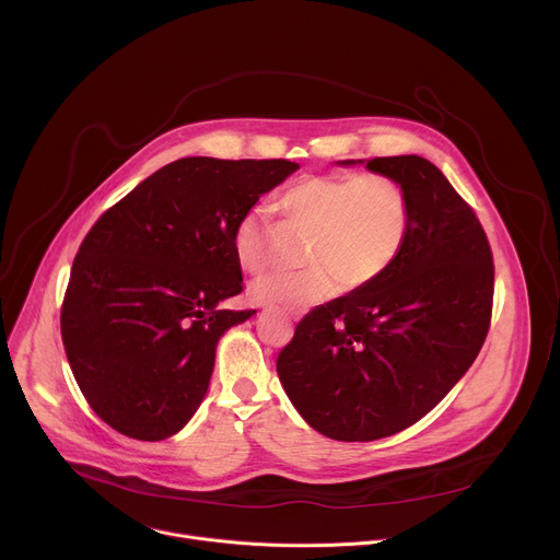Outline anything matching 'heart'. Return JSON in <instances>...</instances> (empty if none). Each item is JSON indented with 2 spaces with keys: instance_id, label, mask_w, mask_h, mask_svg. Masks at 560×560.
I'll list each match as a JSON object with an SVG mask.
<instances>
[{
  "instance_id": "1",
  "label": "heart",
  "mask_w": 560,
  "mask_h": 560,
  "mask_svg": "<svg viewBox=\"0 0 560 560\" xmlns=\"http://www.w3.org/2000/svg\"><path fill=\"white\" fill-rule=\"evenodd\" d=\"M288 225L307 232L296 272L259 277L250 296L275 310H301L335 296L341 285L361 290L378 281L401 255L410 232V197L404 184L385 173L354 177L307 175L281 197ZM275 217L270 208H250L234 228V253L250 272L272 261Z\"/></svg>"
}]
</instances>
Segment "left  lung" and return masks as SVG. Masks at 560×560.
Here are the masks:
<instances>
[{
    "instance_id": "1",
    "label": "left lung",
    "mask_w": 560,
    "mask_h": 560,
    "mask_svg": "<svg viewBox=\"0 0 560 560\" xmlns=\"http://www.w3.org/2000/svg\"><path fill=\"white\" fill-rule=\"evenodd\" d=\"M368 168L408 190V242L378 281L305 314L277 359L292 406L337 441L423 419L481 352L494 303L488 234L445 175L419 154Z\"/></svg>"
}]
</instances>
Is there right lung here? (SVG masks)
<instances>
[{"label":"right lung","mask_w":560,"mask_h":560,"mask_svg":"<svg viewBox=\"0 0 560 560\" xmlns=\"http://www.w3.org/2000/svg\"><path fill=\"white\" fill-rule=\"evenodd\" d=\"M296 168L288 159H177L89 230L61 303V341L113 430L162 441L190 421L221 335L255 314L219 307L244 290L234 228Z\"/></svg>","instance_id":"1"}]
</instances>
